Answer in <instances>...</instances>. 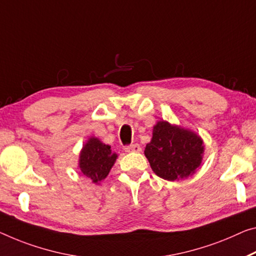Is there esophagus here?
Listing matches in <instances>:
<instances>
[{"mask_svg":"<svg viewBox=\"0 0 256 256\" xmlns=\"http://www.w3.org/2000/svg\"><path fill=\"white\" fill-rule=\"evenodd\" d=\"M124 151L126 152H140L142 151V148L140 144H130L124 146Z\"/></svg>","mask_w":256,"mask_h":256,"instance_id":"esophagus-1","label":"esophagus"}]
</instances>
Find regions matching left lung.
<instances>
[{"label": "left lung", "instance_id": "obj_1", "mask_svg": "<svg viewBox=\"0 0 256 256\" xmlns=\"http://www.w3.org/2000/svg\"><path fill=\"white\" fill-rule=\"evenodd\" d=\"M144 153L159 178L176 180L186 178L200 166L204 145L194 132L159 121Z\"/></svg>", "mask_w": 256, "mask_h": 256}]
</instances>
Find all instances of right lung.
<instances>
[{
    "mask_svg": "<svg viewBox=\"0 0 256 256\" xmlns=\"http://www.w3.org/2000/svg\"><path fill=\"white\" fill-rule=\"evenodd\" d=\"M116 156V153L111 152V146L92 137L82 148L78 166L82 174L94 183H100L108 175Z\"/></svg>",
    "mask_w": 256,
    "mask_h": 256,
    "instance_id": "right-lung-1",
    "label": "right lung"
}]
</instances>
